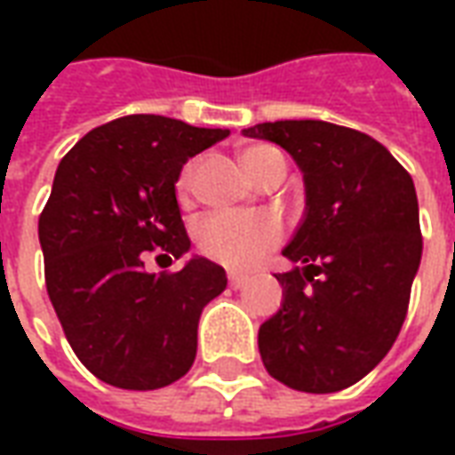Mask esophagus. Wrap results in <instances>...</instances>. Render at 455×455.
I'll return each instance as SVG.
<instances>
[{
    "label": "esophagus",
    "mask_w": 455,
    "mask_h": 455,
    "mask_svg": "<svg viewBox=\"0 0 455 455\" xmlns=\"http://www.w3.org/2000/svg\"><path fill=\"white\" fill-rule=\"evenodd\" d=\"M248 283V275H241V273H228V285L234 290H241V287Z\"/></svg>",
    "instance_id": "obj_1"
}]
</instances>
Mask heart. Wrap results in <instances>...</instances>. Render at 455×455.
<instances>
[{"mask_svg": "<svg viewBox=\"0 0 455 455\" xmlns=\"http://www.w3.org/2000/svg\"><path fill=\"white\" fill-rule=\"evenodd\" d=\"M283 153L273 146H251L241 153V163L251 178L256 180L273 158ZM195 178V163L180 170L175 192L182 204L189 202ZM285 236L283 221L270 212H214L197 224L195 241L199 253L219 266L231 270L256 267L267 253H273Z\"/></svg>", "mask_w": 455, "mask_h": 455, "instance_id": "heart-1", "label": "heart"}]
</instances>
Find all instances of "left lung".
Instances as JSON below:
<instances>
[{
    "label": "left lung",
    "instance_id": "1",
    "mask_svg": "<svg viewBox=\"0 0 455 455\" xmlns=\"http://www.w3.org/2000/svg\"><path fill=\"white\" fill-rule=\"evenodd\" d=\"M305 172L307 217L283 251L305 263L277 273L285 302L260 324L266 371L299 392H339L387 355L410 309L421 260L417 192L382 143L329 121H267Z\"/></svg>",
    "mask_w": 455,
    "mask_h": 455
}]
</instances>
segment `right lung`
I'll return each mask as SVG.
<instances>
[{"mask_svg": "<svg viewBox=\"0 0 455 455\" xmlns=\"http://www.w3.org/2000/svg\"><path fill=\"white\" fill-rule=\"evenodd\" d=\"M227 136L129 114L90 131L58 165L38 217L45 290L75 355L107 385L158 390L195 363L199 315L227 290V273L207 258L146 273V258L172 263L189 251L175 182L185 160Z\"/></svg>", "mask_w": 455, "mask_h": 455, "instance_id": "1", "label": "right lung"}]
</instances>
